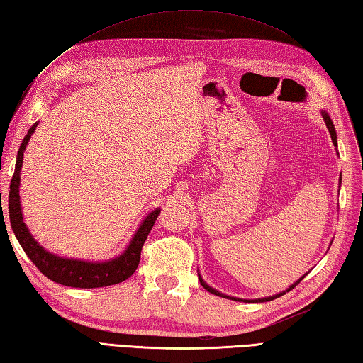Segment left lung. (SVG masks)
<instances>
[{"mask_svg":"<svg viewBox=\"0 0 363 363\" xmlns=\"http://www.w3.org/2000/svg\"><path fill=\"white\" fill-rule=\"evenodd\" d=\"M322 116H324V121H325V125H327V128H328V133H330V136H332V143H333V146L337 147L338 146V143H337V131H335V127H333V122H332V118L328 117V114L325 113V111H322ZM340 182H341V177H340ZM199 279H200V282H201V286L206 289L208 292H211V294H214V295H219V296H223V298H230V300H235V301H259V303H262V301H269V300H274V298H278V296H281V295H284L286 292H289V291H292V289L298 284V282L301 281V278L295 282V284H292L291 287L287 289L286 292H281V294H276V295H272V296H265V298H257V300H242V298H236V296H228V295H223V294H220V292H217L216 289H213L211 286H208L206 282L203 281V278L200 276V273H199Z\"/></svg>","mask_w":363,"mask_h":363,"instance_id":"8db88e82","label":"left lung"}]
</instances>
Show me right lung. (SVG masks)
I'll return each mask as SVG.
<instances>
[{
    "mask_svg": "<svg viewBox=\"0 0 363 363\" xmlns=\"http://www.w3.org/2000/svg\"><path fill=\"white\" fill-rule=\"evenodd\" d=\"M38 122L28 130L21 144V149L17 152L16 171L11 179L9 187V219L11 227L14 232L16 238L21 242L25 254L30 257V260L35 263L39 272L48 276L50 281L58 282V284L79 287V289H95V287H106L118 284L125 279H128L131 274L136 272L140 265L141 249L144 241L147 240V235L152 230L157 217L160 214V209L157 208L152 213L146 216L140 228L136 230L130 245L123 252L106 262H87V260H76V259H65L55 254L45 250L39 242L33 238L30 230L26 228L22 216L21 196H18V186H21V169L23 163V152L26 144H28L31 135L35 133Z\"/></svg>",
    "mask_w": 363,
    "mask_h": 363,
    "instance_id": "right-lung-1",
    "label": "right lung"
}]
</instances>
